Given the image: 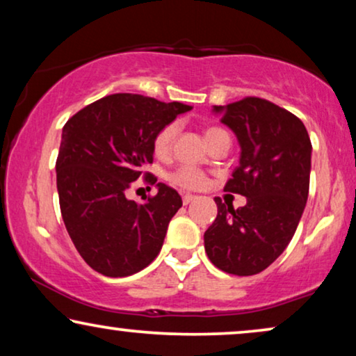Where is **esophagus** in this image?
<instances>
[{
    "mask_svg": "<svg viewBox=\"0 0 356 356\" xmlns=\"http://www.w3.org/2000/svg\"><path fill=\"white\" fill-rule=\"evenodd\" d=\"M194 199H196V196H193V194H184V196H183V204H184V206H186V204L193 202Z\"/></svg>",
    "mask_w": 356,
    "mask_h": 356,
    "instance_id": "1",
    "label": "esophagus"
}]
</instances>
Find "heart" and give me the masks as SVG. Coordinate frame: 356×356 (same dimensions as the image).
<instances>
[{
  "label": "heart",
  "mask_w": 356,
  "mask_h": 356,
  "mask_svg": "<svg viewBox=\"0 0 356 356\" xmlns=\"http://www.w3.org/2000/svg\"><path fill=\"white\" fill-rule=\"evenodd\" d=\"M179 133V123L178 121H172V123L165 124L162 129L159 131L154 139V152L157 157H168L172 154L175 140L178 138ZM220 136H228L225 131L220 128H207L206 129V139L207 143L220 138ZM172 183L178 184L184 189H199L206 184V175H204L199 168L189 167V165H183L178 170L170 175Z\"/></svg>",
  "instance_id": "1"
}]
</instances>
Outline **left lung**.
<instances>
[{"mask_svg":"<svg viewBox=\"0 0 356 356\" xmlns=\"http://www.w3.org/2000/svg\"><path fill=\"white\" fill-rule=\"evenodd\" d=\"M212 111L240 144V165L225 189L245 196L246 206L233 209L216 197L217 218L204 233V248L227 274L254 275L295 235L308 201L313 147L301 120L269 100L246 97Z\"/></svg>","mask_w":356,"mask_h":356,"instance_id":"left-lung-1","label":"left lung"}]
</instances>
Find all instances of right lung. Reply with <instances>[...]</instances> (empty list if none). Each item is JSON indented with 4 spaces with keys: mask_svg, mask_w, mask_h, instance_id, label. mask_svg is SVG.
Instances as JSON below:
<instances>
[{
    "mask_svg": "<svg viewBox=\"0 0 356 356\" xmlns=\"http://www.w3.org/2000/svg\"><path fill=\"white\" fill-rule=\"evenodd\" d=\"M189 110L179 102L113 94L77 111L63 128L56 159L63 222L82 259L99 274L133 275L162 250L181 196L163 183L144 204L124 193L152 163L159 131ZM145 181L157 179L145 173Z\"/></svg>",
    "mask_w": 356,
    "mask_h": 356,
    "instance_id": "right-lung-1",
    "label": "right lung"
}]
</instances>
